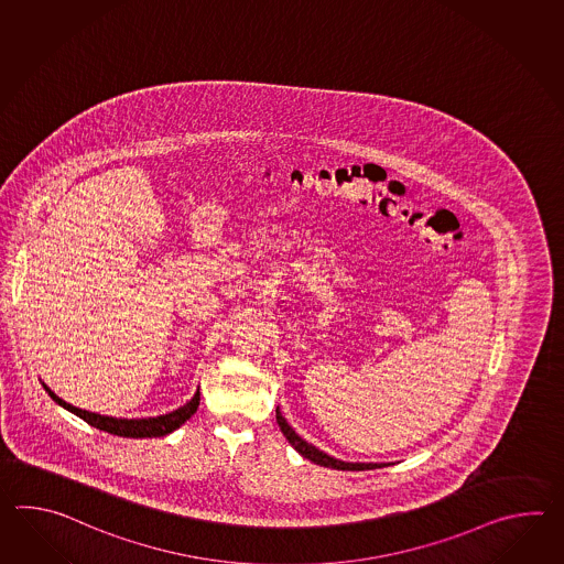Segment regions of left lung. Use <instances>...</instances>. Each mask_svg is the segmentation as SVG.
<instances>
[{"instance_id":"8db88e82","label":"left lung","mask_w":564,"mask_h":564,"mask_svg":"<svg viewBox=\"0 0 564 564\" xmlns=\"http://www.w3.org/2000/svg\"><path fill=\"white\" fill-rule=\"evenodd\" d=\"M276 423L281 426L283 435L288 437L289 443L300 451L305 459H310L313 464L322 465V467H332V469H341V471H364V469H376V467H384V464H346L326 455L324 451L315 449L307 441L303 438L288 425V421L281 416L279 409H276Z\"/></svg>"}]
</instances>
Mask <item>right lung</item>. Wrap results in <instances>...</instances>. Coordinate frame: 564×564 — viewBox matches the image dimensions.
Returning <instances> with one entry per match:
<instances>
[{"mask_svg":"<svg viewBox=\"0 0 564 564\" xmlns=\"http://www.w3.org/2000/svg\"><path fill=\"white\" fill-rule=\"evenodd\" d=\"M44 390L51 394L52 401L58 402L66 411L80 416L88 425L95 426L99 431H105V433H111V435H119V437H163V435L175 431L177 426L184 425L189 416L196 413V409L200 404V390H198L192 401L186 402L184 406H180L174 413L162 414V416H155V419H113V416H100L97 413L80 411V409H76L73 404L64 402L63 399H58L48 387H44Z\"/></svg>","mask_w":564,"mask_h":564,"instance_id":"add662e5","label":"right lung"}]
</instances>
